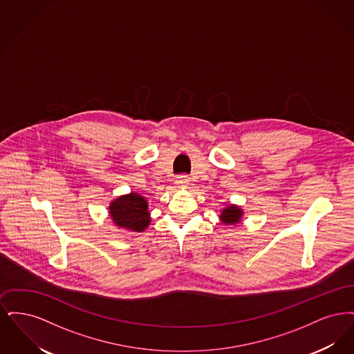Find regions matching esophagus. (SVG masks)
Listing matches in <instances>:
<instances>
[{
    "label": "esophagus",
    "mask_w": 354,
    "mask_h": 354,
    "mask_svg": "<svg viewBox=\"0 0 354 354\" xmlns=\"http://www.w3.org/2000/svg\"><path fill=\"white\" fill-rule=\"evenodd\" d=\"M175 183H176L179 188H187L188 185H189V178L187 175H180V176H178Z\"/></svg>",
    "instance_id": "esophagus-1"
}]
</instances>
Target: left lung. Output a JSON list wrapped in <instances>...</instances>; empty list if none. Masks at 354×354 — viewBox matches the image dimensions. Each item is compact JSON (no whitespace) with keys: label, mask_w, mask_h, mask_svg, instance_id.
I'll return each mask as SVG.
<instances>
[{"label":"left lung","mask_w":354,"mask_h":354,"mask_svg":"<svg viewBox=\"0 0 354 354\" xmlns=\"http://www.w3.org/2000/svg\"><path fill=\"white\" fill-rule=\"evenodd\" d=\"M243 215H244V211L241 209L240 205L228 204L227 207H224V208L220 211L219 219L220 221H221V224H225V225H236V224L241 223Z\"/></svg>","instance_id":"obj_1"}]
</instances>
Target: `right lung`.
Instances as JSON below:
<instances>
[{
    "label": "right lung",
    "mask_w": 354,
    "mask_h": 354,
    "mask_svg": "<svg viewBox=\"0 0 354 354\" xmlns=\"http://www.w3.org/2000/svg\"><path fill=\"white\" fill-rule=\"evenodd\" d=\"M109 216L115 227L131 232H143L151 223L147 199L135 191L111 201Z\"/></svg>",
    "instance_id": "1"
}]
</instances>
